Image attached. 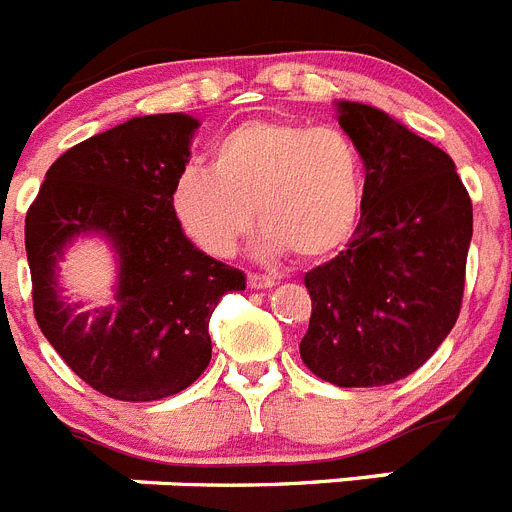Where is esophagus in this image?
Returning a JSON list of instances; mask_svg holds the SVG:
<instances>
[{"mask_svg":"<svg viewBox=\"0 0 512 512\" xmlns=\"http://www.w3.org/2000/svg\"><path fill=\"white\" fill-rule=\"evenodd\" d=\"M274 279L264 277V274H248V289H271L274 287Z\"/></svg>","mask_w":512,"mask_h":512,"instance_id":"obj_1","label":"esophagus"}]
</instances>
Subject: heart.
Segmentation results:
<instances>
[{"label": "heart", "instance_id": "b5f03b06", "mask_svg": "<svg viewBox=\"0 0 512 512\" xmlns=\"http://www.w3.org/2000/svg\"><path fill=\"white\" fill-rule=\"evenodd\" d=\"M364 197V161L338 128L297 120H248L212 148V169L176 179L174 212L184 233L215 259H230L259 217L256 253L328 259L351 238Z\"/></svg>", "mask_w": 512, "mask_h": 512}]
</instances>
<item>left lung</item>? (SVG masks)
Segmentation results:
<instances>
[{
	"label": "left lung",
	"mask_w": 512,
	"mask_h": 512,
	"mask_svg": "<svg viewBox=\"0 0 512 512\" xmlns=\"http://www.w3.org/2000/svg\"><path fill=\"white\" fill-rule=\"evenodd\" d=\"M333 104L366 182L346 251L305 274L312 315L300 356L336 387H379L420 369L454 328L472 202L431 140L372 104Z\"/></svg>",
	"instance_id": "8db88e82"
}]
</instances>
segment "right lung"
I'll return each mask as SVG.
<instances>
[{"label": "right lung", "instance_id": "1", "mask_svg": "<svg viewBox=\"0 0 512 512\" xmlns=\"http://www.w3.org/2000/svg\"><path fill=\"white\" fill-rule=\"evenodd\" d=\"M200 120L184 112L130 117L69 148L48 169L25 217L35 320L89 387L151 402L187 390L210 364L212 310L243 292V271L194 246L176 220V179ZM81 237L116 261L111 305L84 311L60 284V261Z\"/></svg>", "mask_w": 512, "mask_h": 512}]
</instances>
